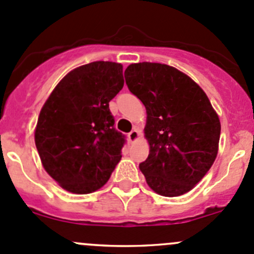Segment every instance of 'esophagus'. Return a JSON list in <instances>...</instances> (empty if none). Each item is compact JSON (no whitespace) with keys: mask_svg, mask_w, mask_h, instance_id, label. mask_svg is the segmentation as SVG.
I'll list each match as a JSON object with an SVG mask.
<instances>
[{"mask_svg":"<svg viewBox=\"0 0 254 254\" xmlns=\"http://www.w3.org/2000/svg\"><path fill=\"white\" fill-rule=\"evenodd\" d=\"M138 137H139V132H138V129H132L129 133H128V139H129V142H134Z\"/></svg>","mask_w":254,"mask_h":254,"instance_id":"1","label":"esophagus"}]
</instances>
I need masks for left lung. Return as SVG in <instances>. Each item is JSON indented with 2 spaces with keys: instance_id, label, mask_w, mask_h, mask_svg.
I'll return each mask as SVG.
<instances>
[{
  "instance_id": "1",
  "label": "left lung",
  "mask_w": 254,
  "mask_h": 254,
  "mask_svg": "<svg viewBox=\"0 0 254 254\" xmlns=\"http://www.w3.org/2000/svg\"><path fill=\"white\" fill-rule=\"evenodd\" d=\"M125 77L147 110L149 155L139 164L147 184L168 197L190 191L217 155L221 125L209 97L184 72L159 63L130 64Z\"/></svg>"
}]
</instances>
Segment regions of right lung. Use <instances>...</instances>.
Returning <instances> with one entry per match:
<instances>
[{
  "label": "right lung",
  "instance_id": "right-lung-1",
  "mask_svg": "<svg viewBox=\"0 0 254 254\" xmlns=\"http://www.w3.org/2000/svg\"><path fill=\"white\" fill-rule=\"evenodd\" d=\"M122 65L94 62L65 75L45 101L34 140L45 172L66 191L89 194L111 177L125 134L109 102L125 84Z\"/></svg>",
  "mask_w": 254,
  "mask_h": 254
}]
</instances>
